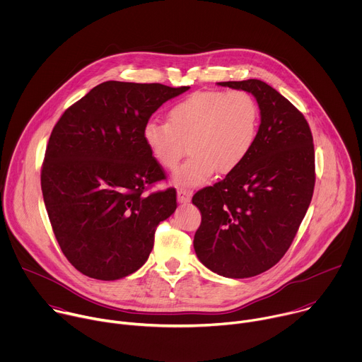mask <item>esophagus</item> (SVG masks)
<instances>
[{
	"instance_id": "obj_1",
	"label": "esophagus",
	"mask_w": 362,
	"mask_h": 362,
	"mask_svg": "<svg viewBox=\"0 0 362 362\" xmlns=\"http://www.w3.org/2000/svg\"><path fill=\"white\" fill-rule=\"evenodd\" d=\"M192 197V190L186 189V187H179L177 189V200L180 203H187Z\"/></svg>"
}]
</instances>
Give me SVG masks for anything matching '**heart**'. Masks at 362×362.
<instances>
[{
	"mask_svg": "<svg viewBox=\"0 0 362 362\" xmlns=\"http://www.w3.org/2000/svg\"><path fill=\"white\" fill-rule=\"evenodd\" d=\"M261 127V109L245 90H204L180 100L169 110L168 123L150 120L143 140L162 168L173 170L186 154L190 159L177 170L179 185L196 186L215 170L228 175L250 154Z\"/></svg>",
	"mask_w": 362,
	"mask_h": 362,
	"instance_id": "b5f03b06",
	"label": "heart"
}]
</instances>
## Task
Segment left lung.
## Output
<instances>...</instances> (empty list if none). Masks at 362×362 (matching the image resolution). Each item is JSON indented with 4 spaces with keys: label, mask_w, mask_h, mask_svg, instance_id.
I'll use <instances>...</instances> for the list:
<instances>
[{
    "label": "left lung",
    "mask_w": 362,
    "mask_h": 362,
    "mask_svg": "<svg viewBox=\"0 0 362 362\" xmlns=\"http://www.w3.org/2000/svg\"><path fill=\"white\" fill-rule=\"evenodd\" d=\"M218 84L252 93L261 127L236 170L194 193L202 222L193 246L206 268L240 279L271 269L289 249L314 193V139L303 115L267 83Z\"/></svg>",
    "instance_id": "obj_1"
}]
</instances>
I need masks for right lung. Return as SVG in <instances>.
Segmentation results:
<instances>
[{
    "label": "right lung",
    "mask_w": 362,
    "mask_h": 362,
    "mask_svg": "<svg viewBox=\"0 0 362 362\" xmlns=\"http://www.w3.org/2000/svg\"><path fill=\"white\" fill-rule=\"evenodd\" d=\"M189 87L105 81L70 106L51 132L41 168L48 219L69 262L83 275L116 281L147 261L158 225L176 209L143 129L165 101Z\"/></svg>",
    "instance_id": "add662e5"
}]
</instances>
